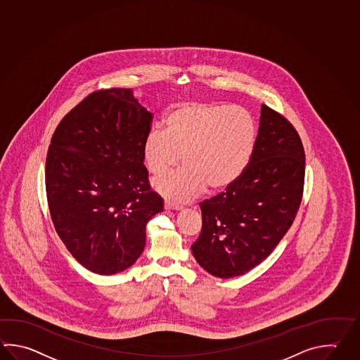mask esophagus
<instances>
[{
	"label": "esophagus",
	"mask_w": 360,
	"mask_h": 360,
	"mask_svg": "<svg viewBox=\"0 0 360 360\" xmlns=\"http://www.w3.org/2000/svg\"><path fill=\"white\" fill-rule=\"evenodd\" d=\"M164 207H165L167 210H181V209H182V206L173 204V202H170V201H165Z\"/></svg>",
	"instance_id": "esophagus-1"
}]
</instances>
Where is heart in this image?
<instances>
[{
	"label": "heart",
	"mask_w": 360,
	"mask_h": 360,
	"mask_svg": "<svg viewBox=\"0 0 360 360\" xmlns=\"http://www.w3.org/2000/svg\"><path fill=\"white\" fill-rule=\"evenodd\" d=\"M257 129L254 117L241 106L184 103L164 119V132L147 134L142 156L155 176L184 167L154 181L155 191L182 202L207 187L221 191L243 176L254 154Z\"/></svg>",
	"instance_id": "heart-1"
}]
</instances>
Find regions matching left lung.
<instances>
[{
  "label": "left lung",
  "mask_w": 360,
  "mask_h": 360,
  "mask_svg": "<svg viewBox=\"0 0 360 360\" xmlns=\"http://www.w3.org/2000/svg\"><path fill=\"white\" fill-rule=\"evenodd\" d=\"M305 154L292 124L262 105L254 154L243 176L200 204L193 257L219 278L243 276L271 255L300 207Z\"/></svg>",
  "instance_id": "8db88e82"
}]
</instances>
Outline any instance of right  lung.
Listing matches in <instances>:
<instances>
[{
    "instance_id": "right-lung-1",
    "label": "right lung",
    "mask_w": 360,
    "mask_h": 360,
    "mask_svg": "<svg viewBox=\"0 0 360 360\" xmlns=\"http://www.w3.org/2000/svg\"><path fill=\"white\" fill-rule=\"evenodd\" d=\"M151 120L132 89H101L69 111L52 136L46 159L51 219L75 260L97 274L134 264L147 221L162 212L142 156Z\"/></svg>"
}]
</instances>
